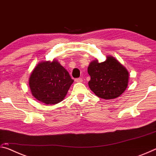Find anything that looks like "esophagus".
<instances>
[{
	"label": "esophagus",
	"instance_id": "34e87169",
	"mask_svg": "<svg viewBox=\"0 0 156 156\" xmlns=\"http://www.w3.org/2000/svg\"><path fill=\"white\" fill-rule=\"evenodd\" d=\"M75 81L76 82V83H82V82H83V78H76Z\"/></svg>",
	"mask_w": 156,
	"mask_h": 156
}]
</instances>
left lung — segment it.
<instances>
[{
	"mask_svg": "<svg viewBox=\"0 0 156 156\" xmlns=\"http://www.w3.org/2000/svg\"><path fill=\"white\" fill-rule=\"evenodd\" d=\"M91 76L89 87L101 98L109 100L119 97L128 85L127 70L112 56L107 57L105 62L92 61L88 67Z\"/></svg>",
	"mask_w": 156,
	"mask_h": 156,
	"instance_id": "obj_1",
	"label": "left lung"
}]
</instances>
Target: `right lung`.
Here are the masks:
<instances>
[{
	"label": "right lung",
	"instance_id": "right-lung-1",
	"mask_svg": "<svg viewBox=\"0 0 156 156\" xmlns=\"http://www.w3.org/2000/svg\"><path fill=\"white\" fill-rule=\"evenodd\" d=\"M73 83L67 71L56 60L44 61L37 65L29 82L33 96L47 105L61 102Z\"/></svg>",
	"mask_w": 156,
	"mask_h": 156
}]
</instances>
